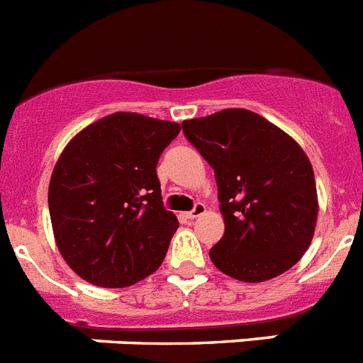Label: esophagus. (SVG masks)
<instances>
[{
  "mask_svg": "<svg viewBox=\"0 0 363 363\" xmlns=\"http://www.w3.org/2000/svg\"><path fill=\"white\" fill-rule=\"evenodd\" d=\"M204 212H206V206H204L203 203H195L194 210H191V212H188V213H186V216L190 217V219H195V217L203 216Z\"/></svg>",
  "mask_w": 363,
  "mask_h": 363,
  "instance_id": "34e87169",
  "label": "esophagus"
}]
</instances>
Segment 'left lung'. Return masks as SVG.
<instances>
[{"label":"left lung","instance_id":"left-lung-1","mask_svg":"<svg viewBox=\"0 0 363 363\" xmlns=\"http://www.w3.org/2000/svg\"><path fill=\"white\" fill-rule=\"evenodd\" d=\"M184 137L213 168L225 235L210 250L220 272L259 283L294 267L314 235L318 195L305 151L248 109L182 122Z\"/></svg>","mask_w":363,"mask_h":363}]
</instances>
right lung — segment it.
<instances>
[{"mask_svg": "<svg viewBox=\"0 0 363 363\" xmlns=\"http://www.w3.org/2000/svg\"><path fill=\"white\" fill-rule=\"evenodd\" d=\"M177 122L113 113L82 129L49 182L60 254L82 279L122 289L155 272L179 220L162 204L157 164Z\"/></svg>", "mask_w": 363, "mask_h": 363, "instance_id": "obj_1", "label": "right lung"}]
</instances>
